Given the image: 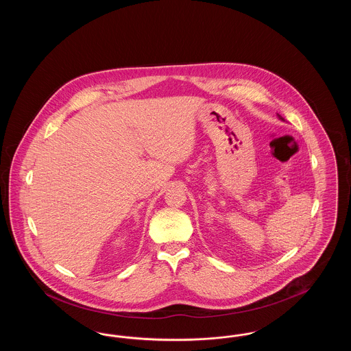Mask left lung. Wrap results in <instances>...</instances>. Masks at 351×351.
Here are the masks:
<instances>
[{
    "mask_svg": "<svg viewBox=\"0 0 351 351\" xmlns=\"http://www.w3.org/2000/svg\"><path fill=\"white\" fill-rule=\"evenodd\" d=\"M280 118H282V117H280ZM282 119H283V118H282Z\"/></svg>",
    "mask_w": 351,
    "mask_h": 351,
    "instance_id": "obj_1",
    "label": "left lung"
}]
</instances>
